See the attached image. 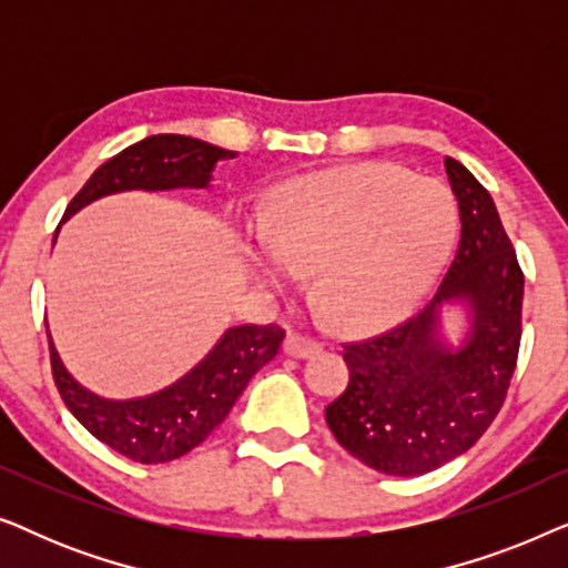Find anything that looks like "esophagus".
Listing matches in <instances>:
<instances>
[{"label":"esophagus","mask_w":568,"mask_h":568,"mask_svg":"<svg viewBox=\"0 0 568 568\" xmlns=\"http://www.w3.org/2000/svg\"><path fill=\"white\" fill-rule=\"evenodd\" d=\"M284 352L290 356H297V359H305V356H313L321 352V344L315 338L305 336V333L290 331L284 338Z\"/></svg>","instance_id":"34e87169"}]
</instances>
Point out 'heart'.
Masks as SVG:
<instances>
[{
  "instance_id": "1",
  "label": "heart",
  "mask_w": 568,
  "mask_h": 568,
  "mask_svg": "<svg viewBox=\"0 0 568 568\" xmlns=\"http://www.w3.org/2000/svg\"><path fill=\"white\" fill-rule=\"evenodd\" d=\"M457 204L445 183L362 162L286 183L253 258L274 286L315 271L338 328L375 331L418 305L453 253Z\"/></svg>"
}]
</instances>
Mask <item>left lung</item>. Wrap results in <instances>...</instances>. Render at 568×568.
Here are the masks:
<instances>
[{
    "mask_svg": "<svg viewBox=\"0 0 568 568\" xmlns=\"http://www.w3.org/2000/svg\"><path fill=\"white\" fill-rule=\"evenodd\" d=\"M445 168L463 222L445 278L390 331L341 344L348 385L325 406L338 445L385 476H422L476 445L517 367L525 274L488 191L457 160ZM460 296L474 307V331L449 353L433 333L438 307Z\"/></svg>",
    "mask_w": 568,
    "mask_h": 568,
    "instance_id": "obj_1",
    "label": "left lung"
}]
</instances>
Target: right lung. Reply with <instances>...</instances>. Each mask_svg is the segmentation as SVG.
Returning a JSON list of instances; mask_svg holds the SVG:
<instances>
[{
  "label": "right lung",
  "instance_id": "obj_1",
  "mask_svg": "<svg viewBox=\"0 0 568 568\" xmlns=\"http://www.w3.org/2000/svg\"><path fill=\"white\" fill-rule=\"evenodd\" d=\"M235 152L181 134L146 136L103 162L64 216L105 193L129 189H206L212 168ZM284 341L282 325H237L224 331L212 352L165 390L136 400H105L80 387L51 344V375L72 416L92 437L142 465L170 463L199 447L235 406L240 393Z\"/></svg>",
  "mask_w": 568,
  "mask_h": 568
}]
</instances>
